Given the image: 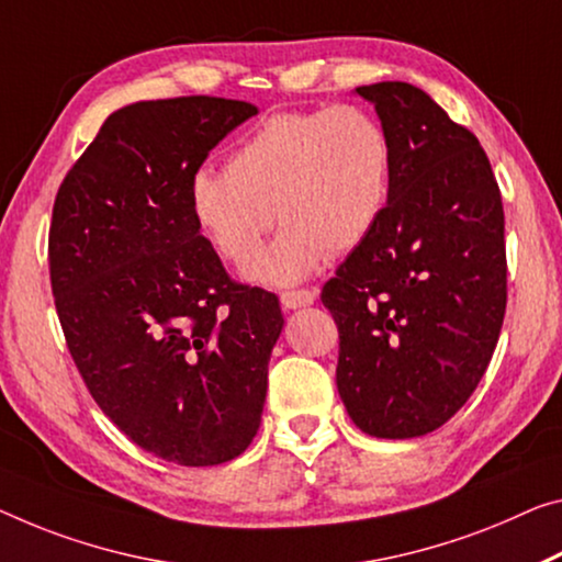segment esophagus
<instances>
[{
	"label": "esophagus",
	"instance_id": "34e87169",
	"mask_svg": "<svg viewBox=\"0 0 562 562\" xmlns=\"http://www.w3.org/2000/svg\"><path fill=\"white\" fill-rule=\"evenodd\" d=\"M314 301H316V291L311 289H291L281 293L283 308H301V306L314 304Z\"/></svg>",
	"mask_w": 562,
	"mask_h": 562
}]
</instances>
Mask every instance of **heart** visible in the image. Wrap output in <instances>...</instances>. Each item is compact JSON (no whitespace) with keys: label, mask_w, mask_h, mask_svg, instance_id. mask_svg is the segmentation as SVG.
Returning a JSON list of instances; mask_svg holds the SVG:
<instances>
[{"label":"heart","mask_w":562,"mask_h":562,"mask_svg":"<svg viewBox=\"0 0 562 562\" xmlns=\"http://www.w3.org/2000/svg\"><path fill=\"white\" fill-rule=\"evenodd\" d=\"M392 176L394 145L374 112L281 110L231 150L226 170L193 172L188 209L233 266L254 261L276 213L283 228L251 276L281 286L364 244L390 209Z\"/></svg>","instance_id":"1"}]
</instances>
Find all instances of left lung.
Returning <instances> with one entry per match:
<instances>
[{"label":"left lung","mask_w":562,"mask_h":562,"mask_svg":"<svg viewBox=\"0 0 562 562\" xmlns=\"http://www.w3.org/2000/svg\"><path fill=\"white\" fill-rule=\"evenodd\" d=\"M394 145L376 231L324 283L336 386L361 431L422 437L477 390L507 306L503 195L487 153L409 82L357 88Z\"/></svg>","instance_id":"1"}]
</instances>
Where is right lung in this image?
Segmentation results:
<instances>
[{
  "label": "right lung",
  "instance_id": "right-lung-1",
  "mask_svg": "<svg viewBox=\"0 0 562 562\" xmlns=\"http://www.w3.org/2000/svg\"><path fill=\"white\" fill-rule=\"evenodd\" d=\"M244 100L188 94L112 112L67 170L49 223V281L85 386L160 460L213 468L254 442L283 314L231 279L188 209V183Z\"/></svg>",
  "mask_w": 562,
  "mask_h": 562
}]
</instances>
